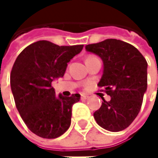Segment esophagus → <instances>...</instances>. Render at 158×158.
Returning a JSON list of instances; mask_svg holds the SVG:
<instances>
[{"instance_id": "34e87169", "label": "esophagus", "mask_w": 158, "mask_h": 158, "mask_svg": "<svg viewBox=\"0 0 158 158\" xmlns=\"http://www.w3.org/2000/svg\"><path fill=\"white\" fill-rule=\"evenodd\" d=\"M87 99H89V96H88V95L81 94V100H87Z\"/></svg>"}]
</instances>
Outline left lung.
<instances>
[{"mask_svg":"<svg viewBox=\"0 0 158 158\" xmlns=\"http://www.w3.org/2000/svg\"><path fill=\"white\" fill-rule=\"evenodd\" d=\"M86 51L99 56L103 72L98 83L110 100L103 98L94 113L96 123L110 132L126 129L136 118L147 89V62L134 46L117 39L87 45Z\"/></svg>","mask_w":158,"mask_h":158,"instance_id":"left-lung-1","label":"left lung"}]
</instances>
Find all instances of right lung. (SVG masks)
<instances>
[{"label": "right lung", "mask_w": 158, "mask_h": 158, "mask_svg": "<svg viewBox=\"0 0 158 158\" xmlns=\"http://www.w3.org/2000/svg\"><path fill=\"white\" fill-rule=\"evenodd\" d=\"M82 48L37 41L24 48L13 66L10 82L16 108L29 130L42 138H56L70 126L72 105L80 95H56L51 83L64 76Z\"/></svg>", "instance_id": "add662e5"}]
</instances>
